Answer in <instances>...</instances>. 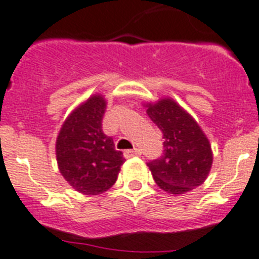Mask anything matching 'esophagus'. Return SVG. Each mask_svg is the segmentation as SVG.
<instances>
[{"label":"esophagus","instance_id":"34e87169","mask_svg":"<svg viewBox=\"0 0 259 259\" xmlns=\"http://www.w3.org/2000/svg\"><path fill=\"white\" fill-rule=\"evenodd\" d=\"M140 154H141V151L140 149H138V148H134V149H130V151L124 152V156L127 157V158H130V157L140 156Z\"/></svg>","mask_w":259,"mask_h":259}]
</instances>
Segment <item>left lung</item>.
<instances>
[{
    "mask_svg": "<svg viewBox=\"0 0 259 259\" xmlns=\"http://www.w3.org/2000/svg\"><path fill=\"white\" fill-rule=\"evenodd\" d=\"M147 107L163 139L162 156L148 162L157 186L176 195L200 186L211 170L212 151L198 123L173 99H161Z\"/></svg>",
    "mask_w": 259,
    "mask_h": 259,
    "instance_id": "8db88e82",
    "label": "left lung"
}]
</instances>
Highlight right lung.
<instances>
[{
    "label": "right lung",
    "instance_id": "1",
    "mask_svg": "<svg viewBox=\"0 0 259 259\" xmlns=\"http://www.w3.org/2000/svg\"><path fill=\"white\" fill-rule=\"evenodd\" d=\"M106 101L90 97L66 118L56 140L60 173L73 189L85 195H98L116 182L123 153L116 151L112 138L103 134Z\"/></svg>",
    "mask_w": 259,
    "mask_h": 259
}]
</instances>
